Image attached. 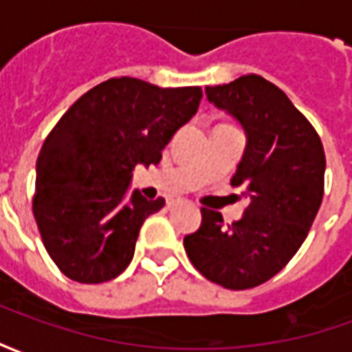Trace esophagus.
<instances>
[{"label":"esophagus","instance_id":"1","mask_svg":"<svg viewBox=\"0 0 352 352\" xmlns=\"http://www.w3.org/2000/svg\"><path fill=\"white\" fill-rule=\"evenodd\" d=\"M177 204V199H168V207H173Z\"/></svg>","mask_w":352,"mask_h":352}]
</instances>
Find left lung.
<instances>
[{
	"label": "left lung",
	"mask_w": 352,
	"mask_h": 352,
	"mask_svg": "<svg viewBox=\"0 0 352 352\" xmlns=\"http://www.w3.org/2000/svg\"><path fill=\"white\" fill-rule=\"evenodd\" d=\"M206 94L243 126L247 146L232 186L245 188L251 201L232 224L204 207L184 251L204 277L245 290L277 275L305 241L324 194V148L287 94L260 75L207 87Z\"/></svg>",
	"instance_id": "8db88e82"
}]
</instances>
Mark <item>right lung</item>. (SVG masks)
I'll return each mask as SVG.
<instances>
[{
	"label": "right lung",
	"instance_id": "obj_1",
	"mask_svg": "<svg viewBox=\"0 0 352 352\" xmlns=\"http://www.w3.org/2000/svg\"><path fill=\"white\" fill-rule=\"evenodd\" d=\"M201 88H160L133 77L101 82L67 109L37 156L34 217L60 272L77 283L118 277L139 230L164 198L133 190L138 164H158L198 111Z\"/></svg>",
	"mask_w": 352,
	"mask_h": 352
}]
</instances>
